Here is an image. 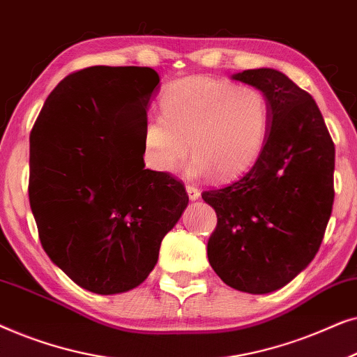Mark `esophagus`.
<instances>
[{"label":"esophagus","instance_id":"34e87169","mask_svg":"<svg viewBox=\"0 0 357 357\" xmlns=\"http://www.w3.org/2000/svg\"><path fill=\"white\" fill-rule=\"evenodd\" d=\"M187 193H188V198L192 199V202H197V199L199 198V190L198 188H195V187H192V185H187Z\"/></svg>","mask_w":357,"mask_h":357}]
</instances>
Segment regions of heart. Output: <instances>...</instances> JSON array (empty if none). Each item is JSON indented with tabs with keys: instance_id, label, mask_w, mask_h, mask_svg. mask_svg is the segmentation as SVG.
Listing matches in <instances>:
<instances>
[{
	"instance_id": "1",
	"label": "heart",
	"mask_w": 357,
	"mask_h": 357,
	"mask_svg": "<svg viewBox=\"0 0 357 357\" xmlns=\"http://www.w3.org/2000/svg\"><path fill=\"white\" fill-rule=\"evenodd\" d=\"M162 115L146 120L143 146L149 167L172 174L187 158L195 178H236L265 148L270 104L253 86L192 76L174 82L160 99Z\"/></svg>"
}]
</instances>
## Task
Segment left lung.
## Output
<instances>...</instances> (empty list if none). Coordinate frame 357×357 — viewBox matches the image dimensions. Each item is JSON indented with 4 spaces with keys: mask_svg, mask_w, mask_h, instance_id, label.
<instances>
[{
    "mask_svg": "<svg viewBox=\"0 0 357 357\" xmlns=\"http://www.w3.org/2000/svg\"><path fill=\"white\" fill-rule=\"evenodd\" d=\"M232 79L266 96L270 130L241 180L202 195L218 214L208 260L227 286L268 294L319 252L335 198V144L315 100L284 73L258 68Z\"/></svg>",
    "mask_w": 357,
    "mask_h": 357,
    "instance_id": "8db88e82",
    "label": "left lung"
}]
</instances>
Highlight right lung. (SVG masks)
<instances>
[{
	"label": "right lung",
	"mask_w": 357,
	"mask_h": 357,
	"mask_svg": "<svg viewBox=\"0 0 357 357\" xmlns=\"http://www.w3.org/2000/svg\"><path fill=\"white\" fill-rule=\"evenodd\" d=\"M159 81L144 66L73 73L32 128L29 199L42 247L96 294L139 286L188 204L182 183L144 169L146 110Z\"/></svg>",
	"instance_id": "right-lung-1"
}]
</instances>
